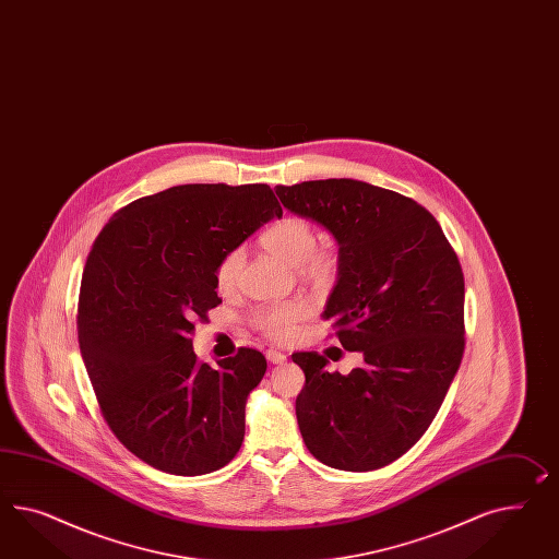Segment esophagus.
<instances>
[{"instance_id":"34e87169","label":"esophagus","mask_w":559,"mask_h":559,"mask_svg":"<svg viewBox=\"0 0 559 559\" xmlns=\"http://www.w3.org/2000/svg\"><path fill=\"white\" fill-rule=\"evenodd\" d=\"M266 360L271 364H283L287 362V356L278 349H266Z\"/></svg>"}]
</instances>
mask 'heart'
<instances>
[{
	"label": "heart",
	"instance_id": "obj_1",
	"mask_svg": "<svg viewBox=\"0 0 559 559\" xmlns=\"http://www.w3.org/2000/svg\"><path fill=\"white\" fill-rule=\"evenodd\" d=\"M260 243L274 257L283 258L290 266H297L305 278L316 283H328L337 274L340 258L332 248H318V229L299 215H287L260 234ZM243 254L241 250H229L215 269V288L219 293H231L240 283ZM309 311L301 299L262 305L252 311L250 321L258 332L274 342H287L295 333L297 323Z\"/></svg>",
	"mask_w": 559,
	"mask_h": 559
}]
</instances>
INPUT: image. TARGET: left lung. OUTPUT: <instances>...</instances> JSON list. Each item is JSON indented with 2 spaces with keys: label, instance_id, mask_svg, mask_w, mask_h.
Instances as JSON below:
<instances>
[{
  "label": "left lung",
  "instance_id": "obj_1",
  "mask_svg": "<svg viewBox=\"0 0 559 559\" xmlns=\"http://www.w3.org/2000/svg\"><path fill=\"white\" fill-rule=\"evenodd\" d=\"M288 212L340 243V278L321 318L362 352L349 374L316 352L297 421L307 450L332 468L368 472L407 453L436 419L464 356V272L438 219L417 201L354 179L278 185Z\"/></svg>",
  "mask_w": 559,
  "mask_h": 559
}]
</instances>
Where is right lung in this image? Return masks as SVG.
Here are the masks:
<instances>
[{
	"mask_svg": "<svg viewBox=\"0 0 559 559\" xmlns=\"http://www.w3.org/2000/svg\"><path fill=\"white\" fill-rule=\"evenodd\" d=\"M283 207L269 185H179L116 213L81 278L79 347L114 436L148 466L177 476L224 468L240 452L246 399L264 356L199 362L193 319L222 299L215 269Z\"/></svg>",
	"mask_w": 559,
	"mask_h": 559,
	"instance_id": "1",
	"label": "right lung"
}]
</instances>
